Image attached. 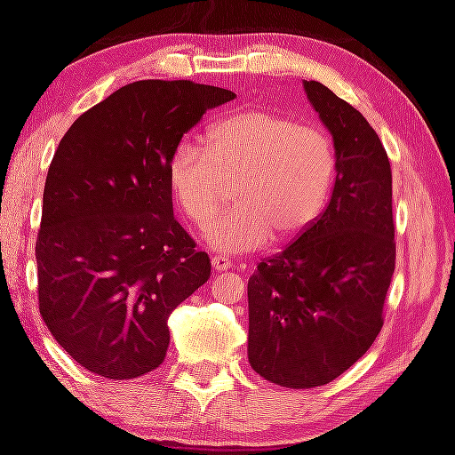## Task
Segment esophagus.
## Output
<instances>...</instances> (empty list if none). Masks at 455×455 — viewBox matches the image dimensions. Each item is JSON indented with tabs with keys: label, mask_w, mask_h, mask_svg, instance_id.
I'll use <instances>...</instances> for the list:
<instances>
[{
	"label": "esophagus",
	"mask_w": 455,
	"mask_h": 455,
	"mask_svg": "<svg viewBox=\"0 0 455 455\" xmlns=\"http://www.w3.org/2000/svg\"><path fill=\"white\" fill-rule=\"evenodd\" d=\"M211 264H212L214 272H222V270L233 268V262H230V259H227V256H222V254H214L211 259Z\"/></svg>",
	"instance_id": "esophagus-1"
}]
</instances>
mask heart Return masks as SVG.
I'll list each match as a JSON object with an SVG mask.
<instances>
[{"instance_id": "obj_1", "label": "heart", "mask_w": 455, "mask_h": 455, "mask_svg": "<svg viewBox=\"0 0 455 455\" xmlns=\"http://www.w3.org/2000/svg\"><path fill=\"white\" fill-rule=\"evenodd\" d=\"M206 151L180 141L169 159L172 196L193 222L217 211L228 187L236 206L203 227L220 252H244L304 233L324 209L336 155L324 129L272 111H243L209 127Z\"/></svg>"}]
</instances>
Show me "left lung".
Here are the masks:
<instances>
[{
    "instance_id": "obj_1",
    "label": "left lung",
    "mask_w": 455,
    "mask_h": 455,
    "mask_svg": "<svg viewBox=\"0 0 455 455\" xmlns=\"http://www.w3.org/2000/svg\"><path fill=\"white\" fill-rule=\"evenodd\" d=\"M308 101L330 131L336 180L326 211L249 280V362L308 390L344 374L382 330L395 267L392 169L364 115L318 81Z\"/></svg>"
}]
</instances>
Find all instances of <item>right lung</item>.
<instances>
[{"label": "right lung", "mask_w": 455, "mask_h": 455, "mask_svg": "<svg viewBox=\"0 0 455 455\" xmlns=\"http://www.w3.org/2000/svg\"><path fill=\"white\" fill-rule=\"evenodd\" d=\"M236 95L135 81L73 123L49 164L36 244L39 312L69 356L109 379L159 368L171 312L211 276L172 214L169 159Z\"/></svg>", "instance_id": "add662e5"}]
</instances>
